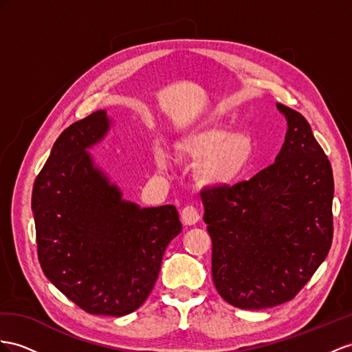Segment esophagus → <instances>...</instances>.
<instances>
[{
	"mask_svg": "<svg viewBox=\"0 0 352 352\" xmlns=\"http://www.w3.org/2000/svg\"><path fill=\"white\" fill-rule=\"evenodd\" d=\"M199 219H201V215H199V211L196 210V206H193V205L184 206L182 211V220L186 226H192V224H196L197 221H199Z\"/></svg>",
	"mask_w": 352,
	"mask_h": 352,
	"instance_id": "34e87169",
	"label": "esophagus"
}]
</instances>
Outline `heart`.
<instances>
[{"label":"heart","mask_w":352,"mask_h":352,"mask_svg":"<svg viewBox=\"0 0 352 352\" xmlns=\"http://www.w3.org/2000/svg\"><path fill=\"white\" fill-rule=\"evenodd\" d=\"M175 155L187 162L199 164L196 179L206 187H226L244 175L254 155L253 140L245 132H232L217 122L196 126L175 141ZM157 169L169 166V157L160 146L153 148Z\"/></svg>","instance_id":"1"}]
</instances>
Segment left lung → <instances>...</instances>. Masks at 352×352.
Instances as JSON below:
<instances>
[{
	"instance_id": "obj_1",
	"label": "left lung",
	"mask_w": 352,
	"mask_h": 352,
	"mask_svg": "<svg viewBox=\"0 0 352 352\" xmlns=\"http://www.w3.org/2000/svg\"><path fill=\"white\" fill-rule=\"evenodd\" d=\"M285 141L248 182L204 188L212 281L241 309L292 300L327 257L333 239L331 165L305 117L283 104Z\"/></svg>"
}]
</instances>
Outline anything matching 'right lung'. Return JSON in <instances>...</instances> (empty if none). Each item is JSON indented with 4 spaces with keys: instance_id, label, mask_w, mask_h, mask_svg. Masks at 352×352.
Wrapping results in <instances>:
<instances>
[{
    "instance_id": "obj_1",
    "label": "right lung",
    "mask_w": 352,
    "mask_h": 352,
    "mask_svg": "<svg viewBox=\"0 0 352 352\" xmlns=\"http://www.w3.org/2000/svg\"><path fill=\"white\" fill-rule=\"evenodd\" d=\"M108 129L104 110L68 126L35 178L31 206L50 283L89 314L122 317L146 302L182 221L174 205L124 201L95 166L86 150Z\"/></svg>"
}]
</instances>
